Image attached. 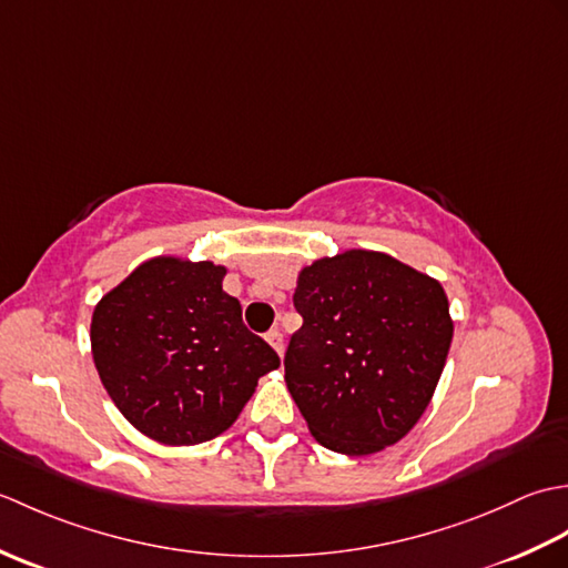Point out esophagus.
Listing matches in <instances>:
<instances>
[{
    "mask_svg": "<svg viewBox=\"0 0 568 568\" xmlns=\"http://www.w3.org/2000/svg\"><path fill=\"white\" fill-rule=\"evenodd\" d=\"M265 342H268V344L275 348V352L283 356V334H281V332H277V329H271L268 334H265Z\"/></svg>",
    "mask_w": 568,
    "mask_h": 568,
    "instance_id": "1",
    "label": "esophagus"
}]
</instances>
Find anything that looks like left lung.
Returning <instances> with one entry per match:
<instances>
[{
	"label": "left lung",
	"mask_w": 568,
	"mask_h": 568,
	"mask_svg": "<svg viewBox=\"0 0 568 568\" xmlns=\"http://www.w3.org/2000/svg\"><path fill=\"white\" fill-rule=\"evenodd\" d=\"M303 315L285 383L322 446L346 456L400 442L425 413L449 354V300L434 277L381 251L352 248L305 265Z\"/></svg>",
	"instance_id": "left-lung-1"
}]
</instances>
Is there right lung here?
I'll return each instance as SVG.
<instances>
[{
    "mask_svg": "<svg viewBox=\"0 0 568 568\" xmlns=\"http://www.w3.org/2000/svg\"><path fill=\"white\" fill-rule=\"evenodd\" d=\"M224 265L159 256L92 312V358L131 425L168 446L202 444L234 425L258 378L281 366L222 291Z\"/></svg>",
    "mask_w": 568,
    "mask_h": 568,
    "instance_id": "right-lung-1",
    "label": "right lung"
}]
</instances>
